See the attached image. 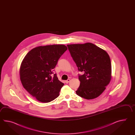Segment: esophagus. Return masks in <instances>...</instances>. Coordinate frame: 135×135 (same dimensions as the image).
I'll list each match as a JSON object with an SVG mask.
<instances>
[{
	"label": "esophagus",
	"mask_w": 135,
	"mask_h": 135,
	"mask_svg": "<svg viewBox=\"0 0 135 135\" xmlns=\"http://www.w3.org/2000/svg\"><path fill=\"white\" fill-rule=\"evenodd\" d=\"M70 79H68V80H66V81H65V82H66V83H69V82L70 81Z\"/></svg>",
	"instance_id": "esophagus-1"
}]
</instances>
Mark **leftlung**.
Instances as JSON below:
<instances>
[{
  "label": "left lung",
  "mask_w": 135,
  "mask_h": 135,
  "mask_svg": "<svg viewBox=\"0 0 135 135\" xmlns=\"http://www.w3.org/2000/svg\"><path fill=\"white\" fill-rule=\"evenodd\" d=\"M78 70L80 85L77 95L86 99L98 98L111 80L112 65L109 55L103 49L92 43L67 45Z\"/></svg>",
  "instance_id": "obj_1"
}]
</instances>
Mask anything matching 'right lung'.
<instances>
[{
    "mask_svg": "<svg viewBox=\"0 0 135 135\" xmlns=\"http://www.w3.org/2000/svg\"><path fill=\"white\" fill-rule=\"evenodd\" d=\"M67 49L62 44L38 46L30 51L22 62L20 78L23 87L41 102H50L59 95L64 84L52 74Z\"/></svg>",
    "mask_w": 135,
    "mask_h": 135,
    "instance_id": "right-lung-1",
    "label": "right lung"
}]
</instances>
